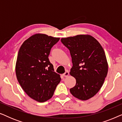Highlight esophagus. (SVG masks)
Wrapping results in <instances>:
<instances>
[{
    "mask_svg": "<svg viewBox=\"0 0 122 122\" xmlns=\"http://www.w3.org/2000/svg\"><path fill=\"white\" fill-rule=\"evenodd\" d=\"M69 71H66V72H65L64 74H63V76H64V77H66V76H69Z\"/></svg>",
    "mask_w": 122,
    "mask_h": 122,
    "instance_id": "34e87169",
    "label": "esophagus"
}]
</instances>
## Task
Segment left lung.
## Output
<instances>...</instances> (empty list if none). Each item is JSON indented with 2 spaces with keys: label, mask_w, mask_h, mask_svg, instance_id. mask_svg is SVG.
Segmentation results:
<instances>
[{
  "label": "left lung",
  "mask_w": 122,
  "mask_h": 122,
  "mask_svg": "<svg viewBox=\"0 0 122 122\" xmlns=\"http://www.w3.org/2000/svg\"><path fill=\"white\" fill-rule=\"evenodd\" d=\"M68 49L73 66L70 74L76 79L70 92L74 97L86 101L98 92L108 73V66L104 49L90 35H77L61 38Z\"/></svg>",
  "instance_id": "1"
}]
</instances>
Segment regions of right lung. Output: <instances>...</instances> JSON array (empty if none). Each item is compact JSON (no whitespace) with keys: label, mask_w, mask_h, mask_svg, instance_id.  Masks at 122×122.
<instances>
[{"label":"right lung","mask_w":122,"mask_h":122,"mask_svg":"<svg viewBox=\"0 0 122 122\" xmlns=\"http://www.w3.org/2000/svg\"><path fill=\"white\" fill-rule=\"evenodd\" d=\"M59 39L36 34L23 42L18 52L15 65L18 82L28 96L39 102L51 99L61 81L48 59L51 48Z\"/></svg>","instance_id":"add662e5"}]
</instances>
